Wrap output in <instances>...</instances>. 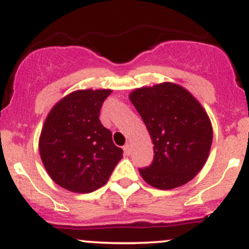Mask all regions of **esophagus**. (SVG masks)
Masks as SVG:
<instances>
[{
  "mask_svg": "<svg viewBox=\"0 0 249 249\" xmlns=\"http://www.w3.org/2000/svg\"><path fill=\"white\" fill-rule=\"evenodd\" d=\"M124 152H125V154H127V156H129L130 153H131V146H130V143H126L124 146Z\"/></svg>",
  "mask_w": 249,
  "mask_h": 249,
  "instance_id": "esophagus-1",
  "label": "esophagus"
}]
</instances>
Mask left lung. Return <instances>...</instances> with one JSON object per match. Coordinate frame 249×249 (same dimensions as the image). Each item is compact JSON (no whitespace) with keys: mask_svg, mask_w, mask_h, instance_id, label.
<instances>
[{"mask_svg":"<svg viewBox=\"0 0 249 249\" xmlns=\"http://www.w3.org/2000/svg\"><path fill=\"white\" fill-rule=\"evenodd\" d=\"M130 101L153 142V161L139 169L143 180L159 190L185 185L203 168L213 129L201 103L182 86L163 83L132 91Z\"/></svg>","mask_w":249,"mask_h":249,"instance_id":"8db88e82","label":"left lung"}]
</instances>
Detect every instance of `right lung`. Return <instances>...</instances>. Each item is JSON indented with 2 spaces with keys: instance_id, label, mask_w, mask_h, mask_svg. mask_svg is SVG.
<instances>
[{
  "instance_id": "add662e5",
  "label": "right lung",
  "mask_w": 249,
  "mask_h": 249,
  "mask_svg": "<svg viewBox=\"0 0 249 249\" xmlns=\"http://www.w3.org/2000/svg\"><path fill=\"white\" fill-rule=\"evenodd\" d=\"M110 90H78L48 113L38 141L41 160L57 185L89 194L109 178L123 157L112 132L100 122L102 103Z\"/></svg>"
}]
</instances>
